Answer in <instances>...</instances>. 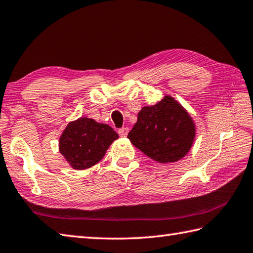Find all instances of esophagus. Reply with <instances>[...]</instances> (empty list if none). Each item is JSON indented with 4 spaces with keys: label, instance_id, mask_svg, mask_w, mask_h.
Returning <instances> with one entry per match:
<instances>
[{
    "label": "esophagus",
    "instance_id": "obj_1",
    "mask_svg": "<svg viewBox=\"0 0 253 253\" xmlns=\"http://www.w3.org/2000/svg\"><path fill=\"white\" fill-rule=\"evenodd\" d=\"M128 131H129V129H128L127 127H123V128H121V129H118V134L121 137H126Z\"/></svg>",
    "mask_w": 253,
    "mask_h": 253
}]
</instances>
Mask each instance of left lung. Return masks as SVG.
I'll use <instances>...</instances> for the list:
<instances>
[{"mask_svg":"<svg viewBox=\"0 0 253 253\" xmlns=\"http://www.w3.org/2000/svg\"><path fill=\"white\" fill-rule=\"evenodd\" d=\"M127 137L136 148L155 162L176 163L191 149L196 126L180 103L166 95L157 104L140 109Z\"/></svg>","mask_w":253,"mask_h":253,"instance_id":"1","label":"left lung"}]
</instances>
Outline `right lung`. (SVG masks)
Instances as JSON below:
<instances>
[{"instance_id":"1","label":"right lung","mask_w":253,"mask_h":253,"mask_svg":"<svg viewBox=\"0 0 253 253\" xmlns=\"http://www.w3.org/2000/svg\"><path fill=\"white\" fill-rule=\"evenodd\" d=\"M118 134L107 124L81 117L68 123L59 137V153L76 170L93 167L102 160Z\"/></svg>"}]
</instances>
